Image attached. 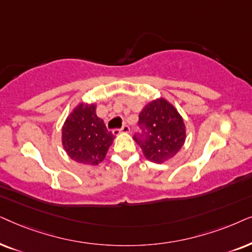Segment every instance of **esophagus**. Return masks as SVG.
<instances>
[{"label": "esophagus", "instance_id": "1", "mask_svg": "<svg viewBox=\"0 0 252 252\" xmlns=\"http://www.w3.org/2000/svg\"><path fill=\"white\" fill-rule=\"evenodd\" d=\"M129 131H130V126H128V124H124L122 128H121V129H115L113 132L116 135V133H120V132H129Z\"/></svg>", "mask_w": 252, "mask_h": 252}]
</instances>
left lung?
<instances>
[{
	"label": "left lung",
	"instance_id": "1",
	"mask_svg": "<svg viewBox=\"0 0 252 252\" xmlns=\"http://www.w3.org/2000/svg\"><path fill=\"white\" fill-rule=\"evenodd\" d=\"M139 130L133 139L147 160L161 163L181 150L186 140V126L177 110L165 99L144 107L139 114Z\"/></svg>",
	"mask_w": 252,
	"mask_h": 252
}]
</instances>
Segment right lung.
<instances>
[{
	"mask_svg": "<svg viewBox=\"0 0 252 252\" xmlns=\"http://www.w3.org/2000/svg\"><path fill=\"white\" fill-rule=\"evenodd\" d=\"M95 105L80 103L66 119L62 143L72 160L85 165H98L105 159L115 136L96 116Z\"/></svg>",
	"mask_w": 252,
	"mask_h": 252,
	"instance_id": "obj_1",
	"label": "right lung"
}]
</instances>
